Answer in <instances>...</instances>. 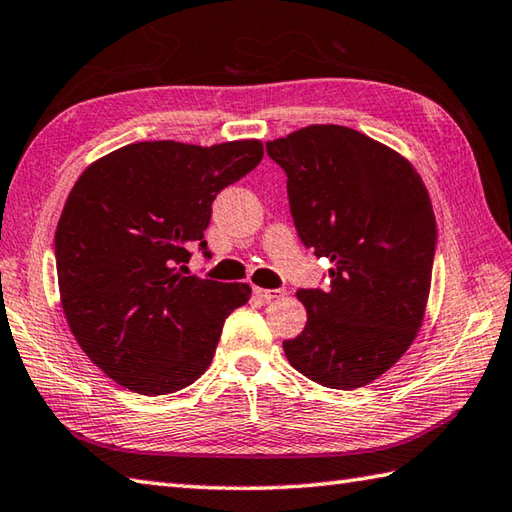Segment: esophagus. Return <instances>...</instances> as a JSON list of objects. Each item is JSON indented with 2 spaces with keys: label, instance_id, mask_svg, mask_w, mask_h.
Masks as SVG:
<instances>
[{
  "label": "esophagus",
  "instance_id": "esophagus-1",
  "mask_svg": "<svg viewBox=\"0 0 512 512\" xmlns=\"http://www.w3.org/2000/svg\"><path fill=\"white\" fill-rule=\"evenodd\" d=\"M255 295L259 297V299H264V301H275V299H281L286 295L284 290H266V288H255Z\"/></svg>",
  "mask_w": 512,
  "mask_h": 512
}]
</instances>
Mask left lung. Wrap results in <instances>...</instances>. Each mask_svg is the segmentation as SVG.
Returning <instances> with one entry per match:
<instances>
[{"mask_svg": "<svg viewBox=\"0 0 512 512\" xmlns=\"http://www.w3.org/2000/svg\"><path fill=\"white\" fill-rule=\"evenodd\" d=\"M266 151L303 246L332 264L328 288L297 290L308 323L286 358L323 387H363L422 325L438 244L429 193L409 160L350 127L310 125Z\"/></svg>", "mask_w": 512, "mask_h": 512, "instance_id": "left-lung-1", "label": "left lung"}]
</instances>
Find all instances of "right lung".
I'll return each mask as SVG.
<instances>
[{
  "label": "right lung",
  "mask_w": 512,
  "mask_h": 512,
  "mask_svg": "<svg viewBox=\"0 0 512 512\" xmlns=\"http://www.w3.org/2000/svg\"><path fill=\"white\" fill-rule=\"evenodd\" d=\"M259 140L134 143L81 173L54 233L61 306L90 361L143 396L189 387L211 365L248 284L187 275L211 204L262 162Z\"/></svg>",
  "instance_id": "1"
}]
</instances>
